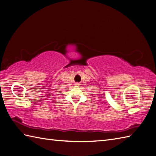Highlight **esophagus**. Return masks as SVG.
I'll use <instances>...</instances> for the list:
<instances>
[{"label": "esophagus", "instance_id": "esophagus-1", "mask_svg": "<svg viewBox=\"0 0 156 156\" xmlns=\"http://www.w3.org/2000/svg\"><path fill=\"white\" fill-rule=\"evenodd\" d=\"M76 86H79V85H80V84H79V83H76Z\"/></svg>", "mask_w": 156, "mask_h": 156}]
</instances>
